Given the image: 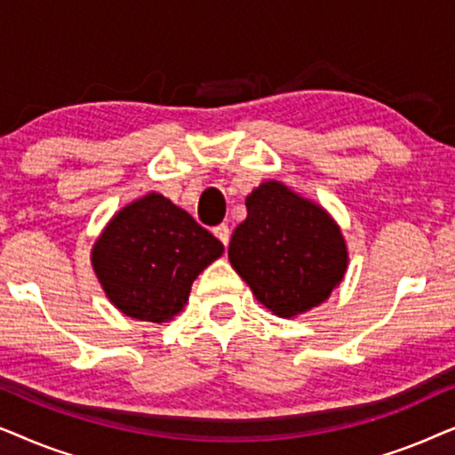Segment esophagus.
I'll use <instances>...</instances> for the list:
<instances>
[{
    "label": "esophagus",
    "instance_id": "34e87169",
    "mask_svg": "<svg viewBox=\"0 0 455 455\" xmlns=\"http://www.w3.org/2000/svg\"><path fill=\"white\" fill-rule=\"evenodd\" d=\"M215 235L217 238H220L221 242H223V246H228L229 244V235H232V232H229V228L226 226V223H221V226H217L215 229Z\"/></svg>",
    "mask_w": 455,
    "mask_h": 455
}]
</instances>
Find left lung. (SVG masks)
Masks as SVG:
<instances>
[{
  "instance_id": "obj_1",
  "label": "left lung",
  "mask_w": 455,
  "mask_h": 455,
  "mask_svg": "<svg viewBox=\"0 0 455 455\" xmlns=\"http://www.w3.org/2000/svg\"><path fill=\"white\" fill-rule=\"evenodd\" d=\"M246 211L228 257L257 300L283 319L325 302L347 267L331 215L273 180L246 196Z\"/></svg>"
}]
</instances>
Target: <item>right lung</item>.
<instances>
[{"mask_svg": "<svg viewBox=\"0 0 455 455\" xmlns=\"http://www.w3.org/2000/svg\"><path fill=\"white\" fill-rule=\"evenodd\" d=\"M223 252L213 234L157 192L117 211L91 252L105 294L132 319L165 323L190 285Z\"/></svg>", "mask_w": 455, "mask_h": 455, "instance_id": "1", "label": "right lung"}]
</instances>
